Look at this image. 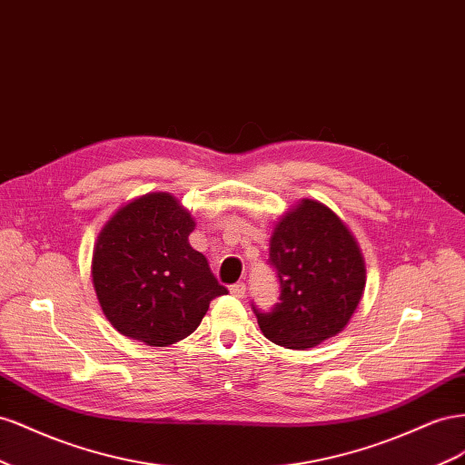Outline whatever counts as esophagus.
I'll use <instances>...</instances> for the list:
<instances>
[{
  "label": "esophagus",
  "instance_id": "esophagus-1",
  "mask_svg": "<svg viewBox=\"0 0 465 465\" xmlns=\"http://www.w3.org/2000/svg\"><path fill=\"white\" fill-rule=\"evenodd\" d=\"M230 292H232V296H235V298H243L245 296V284L235 282V284L230 286Z\"/></svg>",
  "mask_w": 465,
  "mask_h": 465
}]
</instances>
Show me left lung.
<instances>
[{"label": "left lung", "instance_id": "left-lung-1", "mask_svg": "<svg viewBox=\"0 0 465 465\" xmlns=\"http://www.w3.org/2000/svg\"><path fill=\"white\" fill-rule=\"evenodd\" d=\"M269 262L281 282L271 312L253 306L262 335L306 351L347 327L366 286V264L354 235L325 204L303 198L274 225Z\"/></svg>", "mask_w": 465, "mask_h": 465}]
</instances>
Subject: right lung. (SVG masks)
Segmentation results:
<instances>
[{
	"instance_id": "1",
	"label": "right lung",
	"mask_w": 465,
	"mask_h": 465,
	"mask_svg": "<svg viewBox=\"0 0 465 465\" xmlns=\"http://www.w3.org/2000/svg\"><path fill=\"white\" fill-rule=\"evenodd\" d=\"M191 212L169 193L143 194L103 225L91 276L104 317L121 335L167 347L201 325L210 302L228 294L191 247Z\"/></svg>"
}]
</instances>
